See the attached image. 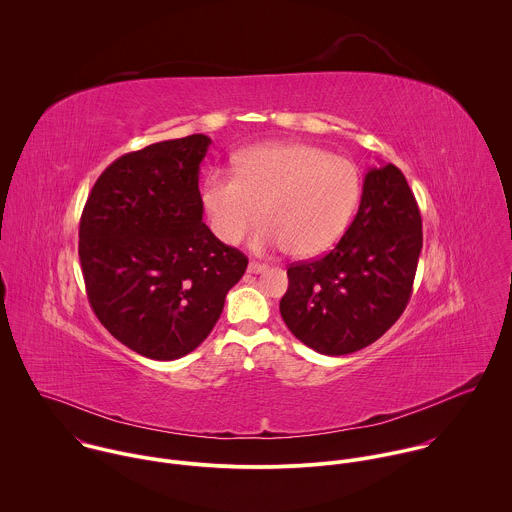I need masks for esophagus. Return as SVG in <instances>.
Instances as JSON below:
<instances>
[{"label": "esophagus", "instance_id": "1", "mask_svg": "<svg viewBox=\"0 0 512 512\" xmlns=\"http://www.w3.org/2000/svg\"><path fill=\"white\" fill-rule=\"evenodd\" d=\"M266 270V264H260V262H250L248 264V272L250 274H262Z\"/></svg>", "mask_w": 512, "mask_h": 512}]
</instances>
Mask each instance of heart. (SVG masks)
Instances as JSON below:
<instances>
[{
	"label": "heart",
	"mask_w": 512,
	"mask_h": 512,
	"mask_svg": "<svg viewBox=\"0 0 512 512\" xmlns=\"http://www.w3.org/2000/svg\"><path fill=\"white\" fill-rule=\"evenodd\" d=\"M234 173L212 171L202 186V204L214 234L238 242L250 238L256 252L286 248L300 258L332 250L345 234L361 196L353 163L304 143H266L236 157Z\"/></svg>",
	"instance_id": "obj_1"
}]
</instances>
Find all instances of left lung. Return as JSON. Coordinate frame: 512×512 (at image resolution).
I'll return each mask as SVG.
<instances>
[{"mask_svg":"<svg viewBox=\"0 0 512 512\" xmlns=\"http://www.w3.org/2000/svg\"><path fill=\"white\" fill-rule=\"evenodd\" d=\"M421 246V214L403 172L391 163L369 169L338 246L288 268V292L280 300L288 330L324 355L379 340L411 298Z\"/></svg>","mask_w":512,"mask_h":512,"instance_id":"obj_1","label":"left lung"}]
</instances>
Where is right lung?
<instances>
[{
	"mask_svg": "<svg viewBox=\"0 0 512 512\" xmlns=\"http://www.w3.org/2000/svg\"><path fill=\"white\" fill-rule=\"evenodd\" d=\"M206 135L123 155L97 178L79 224V260L99 322L159 361L196 349L248 258L202 222Z\"/></svg>",
	"mask_w": 512,
	"mask_h": 512,
	"instance_id": "right-lung-1",
	"label": "right lung"
}]
</instances>
